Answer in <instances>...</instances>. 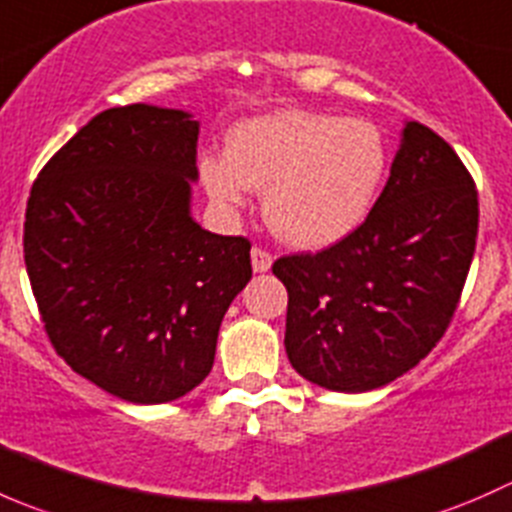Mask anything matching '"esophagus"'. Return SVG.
Wrapping results in <instances>:
<instances>
[{
    "instance_id": "esophagus-1",
    "label": "esophagus",
    "mask_w": 512,
    "mask_h": 512,
    "mask_svg": "<svg viewBox=\"0 0 512 512\" xmlns=\"http://www.w3.org/2000/svg\"><path fill=\"white\" fill-rule=\"evenodd\" d=\"M252 270L255 272H267L272 267V255L262 247H252Z\"/></svg>"
}]
</instances>
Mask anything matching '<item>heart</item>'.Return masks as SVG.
<instances>
[{
	"mask_svg": "<svg viewBox=\"0 0 512 512\" xmlns=\"http://www.w3.org/2000/svg\"><path fill=\"white\" fill-rule=\"evenodd\" d=\"M389 168L374 123L334 113H265L237 123L225 158L200 160V180L220 210L235 213L265 190V220L280 240L322 250L344 240L374 208Z\"/></svg>",
	"mask_w": 512,
	"mask_h": 512,
	"instance_id": "b5f03b06",
	"label": "heart"
}]
</instances>
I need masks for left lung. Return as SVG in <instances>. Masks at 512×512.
<instances>
[{"mask_svg": "<svg viewBox=\"0 0 512 512\" xmlns=\"http://www.w3.org/2000/svg\"><path fill=\"white\" fill-rule=\"evenodd\" d=\"M476 237L471 173L438 133L409 121L364 223L327 250L272 265L289 294V364L347 394L414 369L451 324Z\"/></svg>", "mask_w": 512, "mask_h": 512, "instance_id": "8db88e82", "label": "left lung"}]
</instances>
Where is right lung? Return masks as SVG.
Segmentation results:
<instances>
[{"mask_svg":"<svg viewBox=\"0 0 512 512\" xmlns=\"http://www.w3.org/2000/svg\"><path fill=\"white\" fill-rule=\"evenodd\" d=\"M198 121L175 108H108L34 180L24 262L56 354L131 404H165L213 369L250 240L190 218Z\"/></svg>","mask_w":512,"mask_h":512,"instance_id":"add662e5","label":"right lung"}]
</instances>
